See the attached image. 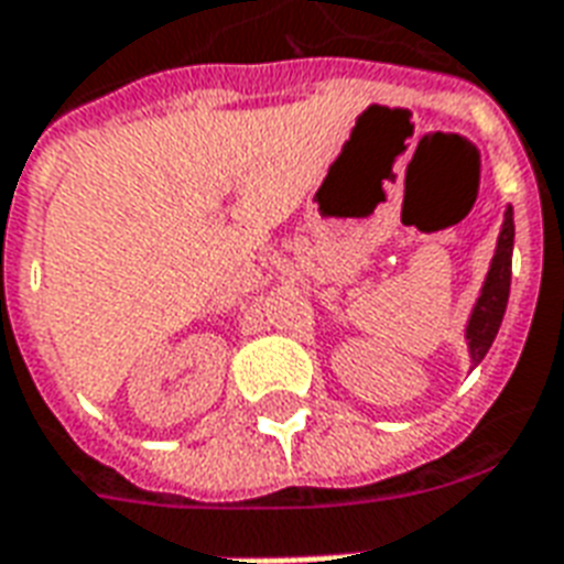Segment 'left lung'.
<instances>
[{
    "instance_id": "1",
    "label": "left lung",
    "mask_w": 564,
    "mask_h": 564,
    "mask_svg": "<svg viewBox=\"0 0 564 564\" xmlns=\"http://www.w3.org/2000/svg\"><path fill=\"white\" fill-rule=\"evenodd\" d=\"M511 253H514V215L511 208L505 212L502 232H499V245H496V257L487 271L481 299L475 304L473 319L466 328V340H469V356L473 365H478L487 349L496 340V332L502 325L505 307H508V293H511Z\"/></svg>"
}]
</instances>
